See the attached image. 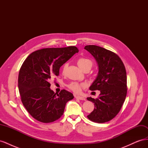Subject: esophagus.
I'll return each mask as SVG.
<instances>
[{"label": "esophagus", "mask_w": 148, "mask_h": 148, "mask_svg": "<svg viewBox=\"0 0 148 148\" xmlns=\"http://www.w3.org/2000/svg\"><path fill=\"white\" fill-rule=\"evenodd\" d=\"M75 98H76V99H79V100H83V101L86 100V99H85L84 97L79 96H76Z\"/></svg>", "instance_id": "esophagus-1"}]
</instances>
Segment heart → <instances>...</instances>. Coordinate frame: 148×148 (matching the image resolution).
Wrapping results in <instances>:
<instances>
[{"instance_id":"b5f03b06","label":"heart","mask_w":148,"mask_h":148,"mask_svg":"<svg viewBox=\"0 0 148 148\" xmlns=\"http://www.w3.org/2000/svg\"><path fill=\"white\" fill-rule=\"evenodd\" d=\"M77 64L78 66L82 70H84L87 69L90 70L92 66V62L91 60H89L86 58H79L77 60ZM66 69V65L65 64L63 68V72H65V71ZM69 88L71 91H73L75 93H80L82 92V89L85 88V84L83 83H79L77 82H73L71 83L69 85Z\"/></svg>"}]
</instances>
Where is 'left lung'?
I'll return each mask as SVG.
<instances>
[{"label":"left lung","instance_id":"8db88e82","mask_svg":"<svg viewBox=\"0 0 148 148\" xmlns=\"http://www.w3.org/2000/svg\"><path fill=\"white\" fill-rule=\"evenodd\" d=\"M95 58L99 72L89 87L91 91L99 90V97L87 99L95 104V109L87 117L96 123H105L118 114L127 93V73L125 65L115 53L103 47L88 45L84 47Z\"/></svg>","mask_w":148,"mask_h":148}]
</instances>
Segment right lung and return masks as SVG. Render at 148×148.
Masks as SVG:
<instances>
[{"label":"right lung","mask_w":148,"mask_h":148,"mask_svg":"<svg viewBox=\"0 0 148 148\" xmlns=\"http://www.w3.org/2000/svg\"><path fill=\"white\" fill-rule=\"evenodd\" d=\"M75 46L36 51L22 64L18 75L21 100L29 114L39 122L51 123L63 115L66 103L73 99L70 92L51 90L49 80L59 76L60 66L78 52Z\"/></svg>","instance_id":"obj_1"}]
</instances>
